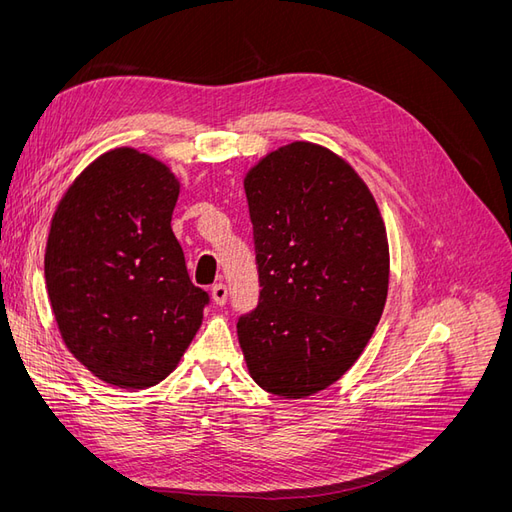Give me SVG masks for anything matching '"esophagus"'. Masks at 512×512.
I'll return each instance as SVG.
<instances>
[{
  "mask_svg": "<svg viewBox=\"0 0 512 512\" xmlns=\"http://www.w3.org/2000/svg\"><path fill=\"white\" fill-rule=\"evenodd\" d=\"M211 297H213L215 305H224L226 299H228V288L224 284H215L211 288Z\"/></svg>",
  "mask_w": 512,
  "mask_h": 512,
  "instance_id": "obj_1",
  "label": "esophagus"
}]
</instances>
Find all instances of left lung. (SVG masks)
Here are the masks:
<instances>
[{
    "label": "left lung",
    "mask_w": 512,
    "mask_h": 512,
    "mask_svg": "<svg viewBox=\"0 0 512 512\" xmlns=\"http://www.w3.org/2000/svg\"><path fill=\"white\" fill-rule=\"evenodd\" d=\"M260 297L237 322L250 376L301 399L359 359L389 292V241L374 196L327 147L297 141L245 175Z\"/></svg>",
    "instance_id": "obj_1"
}]
</instances>
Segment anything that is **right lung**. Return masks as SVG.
<instances>
[{
    "instance_id": "add662e5",
    "label": "right lung",
    "mask_w": 512,
    "mask_h": 512,
    "mask_svg": "<svg viewBox=\"0 0 512 512\" xmlns=\"http://www.w3.org/2000/svg\"><path fill=\"white\" fill-rule=\"evenodd\" d=\"M177 196L166 164L119 147L74 179L51 220L44 277L61 339L121 389L164 380L209 303L170 228Z\"/></svg>"
}]
</instances>
